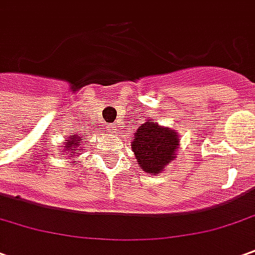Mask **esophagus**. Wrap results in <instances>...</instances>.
I'll list each match as a JSON object with an SVG mask.
<instances>
[{"mask_svg":"<svg viewBox=\"0 0 255 255\" xmlns=\"http://www.w3.org/2000/svg\"><path fill=\"white\" fill-rule=\"evenodd\" d=\"M109 128H112V129H113V128H116V127H114L113 124H112V126H109Z\"/></svg>","mask_w":255,"mask_h":255,"instance_id":"esophagus-1","label":"esophagus"}]
</instances>
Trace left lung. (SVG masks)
Wrapping results in <instances>:
<instances>
[{
	"mask_svg": "<svg viewBox=\"0 0 255 255\" xmlns=\"http://www.w3.org/2000/svg\"><path fill=\"white\" fill-rule=\"evenodd\" d=\"M131 148L143 171L159 174L176 157L178 135L174 129L146 120L135 131Z\"/></svg>",
	"mask_w": 255,
	"mask_h": 255,
	"instance_id": "8db88e82",
	"label": "left lung"
}]
</instances>
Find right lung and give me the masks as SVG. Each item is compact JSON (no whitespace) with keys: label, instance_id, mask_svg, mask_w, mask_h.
<instances>
[{"label":"right lung","instance_id":"obj_1","mask_svg":"<svg viewBox=\"0 0 255 255\" xmlns=\"http://www.w3.org/2000/svg\"><path fill=\"white\" fill-rule=\"evenodd\" d=\"M68 152V156L72 159V157L75 156V153L79 152V138H78V135L75 134L74 136H69L67 142H65V149Z\"/></svg>","mask_w":255,"mask_h":255}]
</instances>
